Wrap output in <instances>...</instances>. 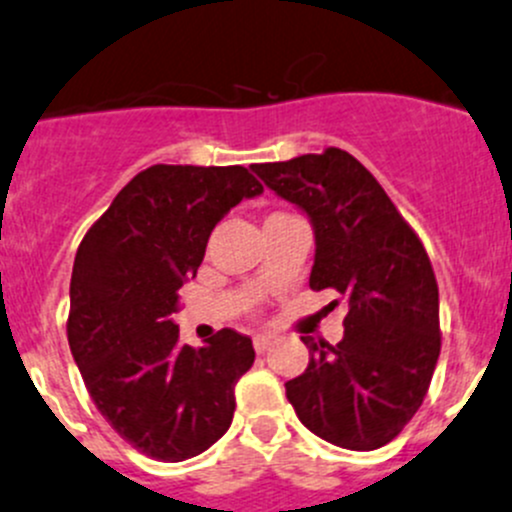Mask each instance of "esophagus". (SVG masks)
Returning a JSON list of instances; mask_svg holds the SVG:
<instances>
[{
  "mask_svg": "<svg viewBox=\"0 0 512 512\" xmlns=\"http://www.w3.org/2000/svg\"><path fill=\"white\" fill-rule=\"evenodd\" d=\"M272 340H275V337H272V335H257L255 342H252V345H255V350H257V355H262V352L270 350Z\"/></svg>",
  "mask_w": 512,
  "mask_h": 512,
  "instance_id": "obj_1",
  "label": "esophagus"
}]
</instances>
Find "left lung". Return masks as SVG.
<instances>
[{
    "instance_id": "1",
    "label": "left lung",
    "mask_w": 512,
    "mask_h": 512,
    "mask_svg": "<svg viewBox=\"0 0 512 512\" xmlns=\"http://www.w3.org/2000/svg\"><path fill=\"white\" fill-rule=\"evenodd\" d=\"M315 230L312 290L345 302L337 345L302 337L307 370L285 382L297 418L317 438L375 450L423 405L440 355L438 282L423 242L380 182L345 150L255 165Z\"/></svg>"
}]
</instances>
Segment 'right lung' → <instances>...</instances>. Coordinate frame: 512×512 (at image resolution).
I'll use <instances>...</instances> for the list:
<instances>
[{"instance_id": "obj_1", "label": "right lung", "mask_w": 512, "mask_h": 512, "mask_svg": "<svg viewBox=\"0 0 512 512\" xmlns=\"http://www.w3.org/2000/svg\"><path fill=\"white\" fill-rule=\"evenodd\" d=\"M262 185L240 165H152L119 190L79 245L69 282V350L102 418L140 453L195 458L227 433L235 385L255 362L225 330L180 345V287L217 222Z\"/></svg>"}]
</instances>
